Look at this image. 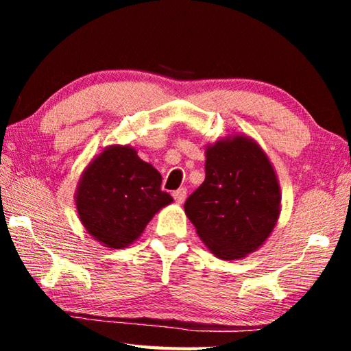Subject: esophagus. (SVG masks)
<instances>
[{"mask_svg": "<svg viewBox=\"0 0 351 351\" xmlns=\"http://www.w3.org/2000/svg\"><path fill=\"white\" fill-rule=\"evenodd\" d=\"M186 195H187V190L184 189V187H181V189L175 190V192H173V198H175V201H176L178 204H182L184 199H186Z\"/></svg>", "mask_w": 351, "mask_h": 351, "instance_id": "34e87169", "label": "esophagus"}]
</instances>
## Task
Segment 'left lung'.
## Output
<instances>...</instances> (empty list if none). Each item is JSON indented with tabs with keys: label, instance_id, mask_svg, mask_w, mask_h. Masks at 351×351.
<instances>
[{
	"label": "left lung",
	"instance_id": "1",
	"mask_svg": "<svg viewBox=\"0 0 351 351\" xmlns=\"http://www.w3.org/2000/svg\"><path fill=\"white\" fill-rule=\"evenodd\" d=\"M206 178L184 204L207 249L239 260L268 240L280 217V184L268 154L234 133L206 145Z\"/></svg>",
	"mask_w": 351,
	"mask_h": 351
}]
</instances>
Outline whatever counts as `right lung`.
I'll return each instance as SVG.
<instances>
[{
  "label": "right lung",
  "mask_w": 351,
  "mask_h": 351,
  "mask_svg": "<svg viewBox=\"0 0 351 351\" xmlns=\"http://www.w3.org/2000/svg\"><path fill=\"white\" fill-rule=\"evenodd\" d=\"M161 182V173L132 145L105 147L77 182L74 199L83 228L105 247L130 246L162 207L173 203Z\"/></svg>",
  "instance_id": "1"
}]
</instances>
